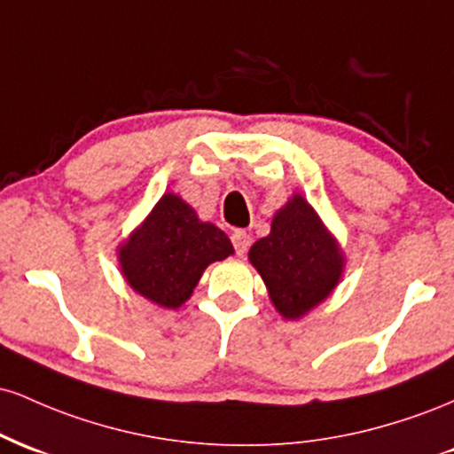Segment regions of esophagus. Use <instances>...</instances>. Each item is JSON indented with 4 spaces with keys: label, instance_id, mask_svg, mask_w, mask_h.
Instances as JSON below:
<instances>
[{
    "label": "esophagus",
    "instance_id": "34e87169",
    "mask_svg": "<svg viewBox=\"0 0 454 454\" xmlns=\"http://www.w3.org/2000/svg\"><path fill=\"white\" fill-rule=\"evenodd\" d=\"M249 243H252V239H249V234L245 231H234L232 232V245H234V249H237L239 256H243V254L247 252Z\"/></svg>",
    "mask_w": 454,
    "mask_h": 454
}]
</instances>
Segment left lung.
<instances>
[{
	"mask_svg": "<svg viewBox=\"0 0 454 454\" xmlns=\"http://www.w3.org/2000/svg\"><path fill=\"white\" fill-rule=\"evenodd\" d=\"M247 256L286 320H301L326 301L346 269L340 241L299 192L275 213L270 232Z\"/></svg>",
	"mask_w": 454,
	"mask_h": 454,
	"instance_id": "1",
	"label": "left lung"
}]
</instances>
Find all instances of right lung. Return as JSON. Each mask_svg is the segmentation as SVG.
Here are the masks:
<instances>
[{
  "instance_id": "1",
  "label": "right lung",
  "mask_w": 454,
  "mask_h": 454,
  "mask_svg": "<svg viewBox=\"0 0 454 454\" xmlns=\"http://www.w3.org/2000/svg\"><path fill=\"white\" fill-rule=\"evenodd\" d=\"M234 247L215 223L202 222L181 196L164 194L140 226L117 245L123 279L149 303L176 309L190 299L211 262Z\"/></svg>"
}]
</instances>
